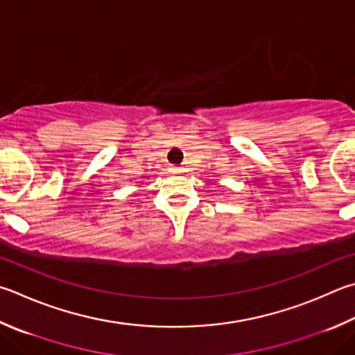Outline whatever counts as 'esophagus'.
Returning <instances> with one entry per match:
<instances>
[{
  "label": "esophagus",
  "instance_id": "obj_1",
  "mask_svg": "<svg viewBox=\"0 0 355 355\" xmlns=\"http://www.w3.org/2000/svg\"><path fill=\"white\" fill-rule=\"evenodd\" d=\"M172 172L173 173H182L183 169H182V167H172Z\"/></svg>",
  "mask_w": 355,
  "mask_h": 355
}]
</instances>
